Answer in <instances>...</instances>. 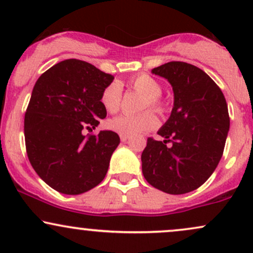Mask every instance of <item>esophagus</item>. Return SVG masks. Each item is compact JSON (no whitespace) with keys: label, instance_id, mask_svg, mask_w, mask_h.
<instances>
[{"label":"esophagus","instance_id":"obj_1","mask_svg":"<svg viewBox=\"0 0 253 253\" xmlns=\"http://www.w3.org/2000/svg\"><path fill=\"white\" fill-rule=\"evenodd\" d=\"M120 139H121V141H124V143H126V141L129 139V135H123V134H121V135H120Z\"/></svg>","mask_w":253,"mask_h":253}]
</instances>
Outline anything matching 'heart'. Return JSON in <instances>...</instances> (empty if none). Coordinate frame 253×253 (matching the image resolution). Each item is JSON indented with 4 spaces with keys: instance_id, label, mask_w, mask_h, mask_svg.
<instances>
[{
    "instance_id": "heart-1",
    "label": "heart",
    "mask_w": 253,
    "mask_h": 253,
    "mask_svg": "<svg viewBox=\"0 0 253 253\" xmlns=\"http://www.w3.org/2000/svg\"><path fill=\"white\" fill-rule=\"evenodd\" d=\"M130 85L136 91L146 96V101L144 103V108H152L155 110L163 109L159 96L162 95V86L155 78L149 75H139L130 81ZM121 95H123V85L119 81H113L101 94V103L104 109L109 113H115L120 108ZM158 125L157 118L153 113L145 112L139 115L121 114L118 117L110 119L108 121V127L114 132L123 135H135L141 132L153 129Z\"/></svg>"
}]
</instances>
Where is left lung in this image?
<instances>
[{
	"instance_id": "obj_1",
	"label": "left lung",
	"mask_w": 253,
	"mask_h": 253,
	"mask_svg": "<svg viewBox=\"0 0 253 253\" xmlns=\"http://www.w3.org/2000/svg\"><path fill=\"white\" fill-rule=\"evenodd\" d=\"M152 74L171 84L173 107L158 130L164 140L147 139L143 175L164 193H190L210 178L221 159L229 130L227 103L216 83L195 65L169 62Z\"/></svg>"
}]
</instances>
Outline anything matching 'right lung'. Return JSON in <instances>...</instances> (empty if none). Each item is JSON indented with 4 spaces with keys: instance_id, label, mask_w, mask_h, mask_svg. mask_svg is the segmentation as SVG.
Returning <instances> with one entry per match:
<instances>
[{
    "instance_id": "right-lung-1",
    "label": "right lung",
    "mask_w": 253,
    "mask_h": 253,
    "mask_svg": "<svg viewBox=\"0 0 253 253\" xmlns=\"http://www.w3.org/2000/svg\"><path fill=\"white\" fill-rule=\"evenodd\" d=\"M114 76L80 59L56 64L38 78L25 114V141L32 167L46 184L80 195L100 184L120 144L113 130L86 138L82 130L107 117L103 89Z\"/></svg>"
}]
</instances>
